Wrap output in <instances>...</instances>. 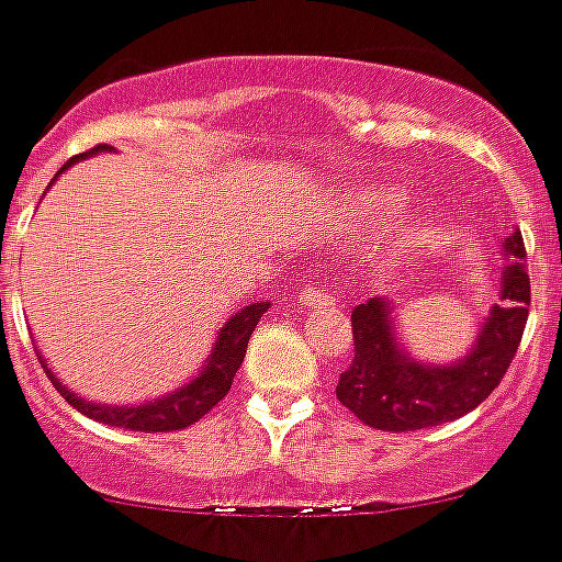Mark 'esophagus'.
<instances>
[{"label":"esophagus","mask_w":562,"mask_h":562,"mask_svg":"<svg viewBox=\"0 0 562 562\" xmlns=\"http://www.w3.org/2000/svg\"><path fill=\"white\" fill-rule=\"evenodd\" d=\"M303 303L308 305H335V294L331 291H323V289H305L303 296H300Z\"/></svg>","instance_id":"34e87169"}]
</instances>
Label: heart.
Masks as SVG:
<instances>
[{
    "instance_id": "heart-1",
    "label": "heart",
    "mask_w": 562,
    "mask_h": 562,
    "mask_svg": "<svg viewBox=\"0 0 562 562\" xmlns=\"http://www.w3.org/2000/svg\"><path fill=\"white\" fill-rule=\"evenodd\" d=\"M409 207V195L398 187H378L372 193H367L360 199V210L367 213L369 218H375V222H384V218L398 216L404 210Z\"/></svg>"
}]
</instances>
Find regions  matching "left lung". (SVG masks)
Returning <instances> with one entry per match:
<instances>
[{"label":"left lung","instance_id":"left-lung-1","mask_svg":"<svg viewBox=\"0 0 562 562\" xmlns=\"http://www.w3.org/2000/svg\"><path fill=\"white\" fill-rule=\"evenodd\" d=\"M505 268L496 303L473 344L456 360L427 363L398 340V314L386 296H369L352 312L355 360L337 384V401L375 430H422L462 418L496 390L517 355L531 305L526 245L514 231L503 239Z\"/></svg>","mask_w":562,"mask_h":562}]
</instances>
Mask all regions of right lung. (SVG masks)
Returning a JSON list of instances; mask_svg holds the SVG:
<instances>
[{
  "mask_svg": "<svg viewBox=\"0 0 562 562\" xmlns=\"http://www.w3.org/2000/svg\"><path fill=\"white\" fill-rule=\"evenodd\" d=\"M115 147H94L91 153L77 155L71 161H66L57 170V176L52 178V184L57 181L68 167H75L77 161L91 158V155L112 153ZM48 184V187H52ZM271 308L268 300H257V303L241 305L234 317H227L225 326L216 331V340H213V349L204 358V363L199 367L195 375H190V381H184L181 386H176L172 392H164L161 398L138 401V404H98V401H89L83 395H77L75 390H68L54 369L48 367V358L40 352L36 346V355H40V363H43L45 375L52 378V384L57 386V392L71 404L75 409L86 415V418H94V422H103L109 427H123V430L135 432H170V430H184L190 424H195L204 413L216 407L218 401L225 398L231 384H234V375L239 372L241 360H245V349H248V340L257 328L259 317Z\"/></svg>",
  "mask_w": 562,
  "mask_h": 562,
  "instance_id": "obj_1",
  "label": "right lung"
}]
</instances>
